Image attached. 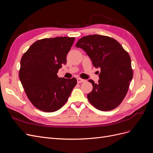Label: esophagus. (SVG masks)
Instances as JSON below:
<instances>
[{"instance_id":"esophagus-1","label":"esophagus","mask_w":153,"mask_h":153,"mask_svg":"<svg viewBox=\"0 0 153 153\" xmlns=\"http://www.w3.org/2000/svg\"><path fill=\"white\" fill-rule=\"evenodd\" d=\"M85 81V80L82 79V78H77V82L78 83V84H80V83L84 82Z\"/></svg>"}]
</instances>
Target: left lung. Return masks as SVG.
<instances>
[{"label":"left lung","instance_id":"left-lung-1","mask_svg":"<svg viewBox=\"0 0 153 153\" xmlns=\"http://www.w3.org/2000/svg\"><path fill=\"white\" fill-rule=\"evenodd\" d=\"M76 47L84 50L95 68H100L98 84L87 94L91 104L101 111L112 110L122 103L133 78L131 58L117 40L99 34L82 37Z\"/></svg>","mask_w":153,"mask_h":153}]
</instances>
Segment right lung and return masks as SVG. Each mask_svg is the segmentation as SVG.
<instances>
[{
    "label": "right lung",
    "instance_id": "obj_1",
    "mask_svg": "<svg viewBox=\"0 0 153 153\" xmlns=\"http://www.w3.org/2000/svg\"><path fill=\"white\" fill-rule=\"evenodd\" d=\"M75 38L57 37L36 41L22 55L19 78L32 104L45 112L59 110L66 103L77 80L58 77Z\"/></svg>",
    "mask_w": 153,
    "mask_h": 153
}]
</instances>
